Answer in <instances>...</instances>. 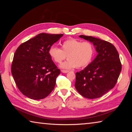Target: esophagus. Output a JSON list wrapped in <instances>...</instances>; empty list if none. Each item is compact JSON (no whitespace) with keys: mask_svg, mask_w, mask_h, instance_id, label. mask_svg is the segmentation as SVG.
<instances>
[{"mask_svg":"<svg viewBox=\"0 0 132 132\" xmlns=\"http://www.w3.org/2000/svg\"><path fill=\"white\" fill-rule=\"evenodd\" d=\"M62 73H68V72H69V70H62Z\"/></svg>","mask_w":132,"mask_h":132,"instance_id":"34e87169","label":"esophagus"}]
</instances>
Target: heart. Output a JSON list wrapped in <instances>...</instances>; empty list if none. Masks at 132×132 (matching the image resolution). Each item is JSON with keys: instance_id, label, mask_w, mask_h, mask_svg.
<instances>
[{"instance_id": "b5f03b06", "label": "heart", "mask_w": 132, "mask_h": 132, "mask_svg": "<svg viewBox=\"0 0 132 132\" xmlns=\"http://www.w3.org/2000/svg\"><path fill=\"white\" fill-rule=\"evenodd\" d=\"M49 54L57 63H61L68 57V60L62 64L61 68L70 69L87 66L93 61L95 55L94 45L89 41L70 38L63 41L62 49L52 46L49 50Z\"/></svg>"}]
</instances>
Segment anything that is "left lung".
I'll list each match as a JSON object with an SVG mask.
<instances>
[{
	"mask_svg": "<svg viewBox=\"0 0 132 132\" xmlns=\"http://www.w3.org/2000/svg\"><path fill=\"white\" fill-rule=\"evenodd\" d=\"M79 37L92 42L98 55L84 70L76 73L75 87L85 98H99L117 83L122 70L119 53L108 41L91 36Z\"/></svg>",
	"mask_w": 132,
	"mask_h": 132,
	"instance_id": "obj_1",
	"label": "left lung"
}]
</instances>
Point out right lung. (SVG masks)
I'll list each match as a JSON object with an SVG mask.
<instances>
[{"label": "right lung", "instance_id": "right-lung-1", "mask_svg": "<svg viewBox=\"0 0 132 132\" xmlns=\"http://www.w3.org/2000/svg\"><path fill=\"white\" fill-rule=\"evenodd\" d=\"M63 35L41 33L15 51L12 74L18 88L26 97L43 99L54 89L61 70L53 63L49 50Z\"/></svg>", "mask_w": 132, "mask_h": 132}]
</instances>
